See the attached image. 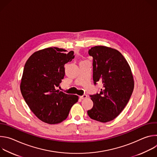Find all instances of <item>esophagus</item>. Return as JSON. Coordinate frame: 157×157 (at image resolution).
<instances>
[{
  "label": "esophagus",
  "mask_w": 157,
  "mask_h": 157,
  "mask_svg": "<svg viewBox=\"0 0 157 157\" xmlns=\"http://www.w3.org/2000/svg\"><path fill=\"white\" fill-rule=\"evenodd\" d=\"M79 98H80L81 99H86V98H87V96L86 95V94H84L83 96H80Z\"/></svg>",
  "instance_id": "1"
}]
</instances>
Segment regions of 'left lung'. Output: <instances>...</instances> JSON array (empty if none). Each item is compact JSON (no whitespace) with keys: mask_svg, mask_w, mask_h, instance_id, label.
Wrapping results in <instances>:
<instances>
[{"mask_svg":"<svg viewBox=\"0 0 157 157\" xmlns=\"http://www.w3.org/2000/svg\"><path fill=\"white\" fill-rule=\"evenodd\" d=\"M93 58V80L101 81L103 89L99 94L90 96L93 107L87 110L91 119L107 122L114 120L124 110L132 94L133 76L124 56L118 50L96 46L89 50Z\"/></svg>","mask_w":157,"mask_h":157,"instance_id":"1","label":"left lung"}]
</instances>
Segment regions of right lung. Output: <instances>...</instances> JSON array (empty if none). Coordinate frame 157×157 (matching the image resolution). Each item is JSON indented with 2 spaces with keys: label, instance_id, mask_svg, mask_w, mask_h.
Masks as SVG:
<instances>
[{
  "label": "right lung",
  "instance_id": "1",
  "mask_svg": "<svg viewBox=\"0 0 157 157\" xmlns=\"http://www.w3.org/2000/svg\"><path fill=\"white\" fill-rule=\"evenodd\" d=\"M50 47L33 53L27 59L20 82V91L33 113L49 124L61 123L78 101L76 95L60 91L64 65L74 58V52Z\"/></svg>",
  "mask_w": 157,
  "mask_h": 157
}]
</instances>
